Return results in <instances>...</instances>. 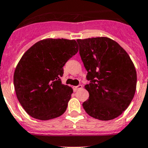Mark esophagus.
Returning <instances> with one entry per match:
<instances>
[{
    "label": "esophagus",
    "instance_id": "1",
    "mask_svg": "<svg viewBox=\"0 0 148 148\" xmlns=\"http://www.w3.org/2000/svg\"><path fill=\"white\" fill-rule=\"evenodd\" d=\"M82 88H83V86H82V85H78V86H74L73 90H75V91H76V90H79V89H81Z\"/></svg>",
    "mask_w": 148,
    "mask_h": 148
}]
</instances>
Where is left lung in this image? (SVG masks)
<instances>
[{
	"label": "left lung",
	"instance_id": "8db88e82",
	"mask_svg": "<svg viewBox=\"0 0 148 148\" xmlns=\"http://www.w3.org/2000/svg\"><path fill=\"white\" fill-rule=\"evenodd\" d=\"M79 53L90 81L85 86L89 99L86 113L95 119L112 120L123 113L134 96L137 73L125 50L108 37L77 39Z\"/></svg>",
	"mask_w": 148,
	"mask_h": 148
}]
</instances>
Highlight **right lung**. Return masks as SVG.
<instances>
[{
  "label": "right lung",
  "instance_id": "add662e5",
  "mask_svg": "<svg viewBox=\"0 0 148 148\" xmlns=\"http://www.w3.org/2000/svg\"><path fill=\"white\" fill-rule=\"evenodd\" d=\"M78 51L75 40L46 39L24 54L14 75L17 99L26 113L49 120L66 111L73 90L62 84L63 66Z\"/></svg>",
  "mask_w": 148,
  "mask_h": 148
}]
</instances>
